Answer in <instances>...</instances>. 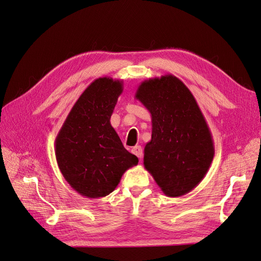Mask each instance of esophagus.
<instances>
[{
	"instance_id": "34e87169",
	"label": "esophagus",
	"mask_w": 261,
	"mask_h": 261,
	"mask_svg": "<svg viewBox=\"0 0 261 261\" xmlns=\"http://www.w3.org/2000/svg\"><path fill=\"white\" fill-rule=\"evenodd\" d=\"M132 152L135 154L138 159H141V158H143V154H144V152H143V148H141L140 146H135V147H133L132 148Z\"/></svg>"
}]
</instances>
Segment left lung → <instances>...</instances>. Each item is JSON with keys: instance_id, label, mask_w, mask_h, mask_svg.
<instances>
[{"instance_id": "1", "label": "left lung", "mask_w": 261, "mask_h": 261, "mask_svg": "<svg viewBox=\"0 0 261 261\" xmlns=\"http://www.w3.org/2000/svg\"><path fill=\"white\" fill-rule=\"evenodd\" d=\"M135 98L151 114L145 169L165 196L180 197L193 191L215 155L212 135L193 93L177 77L168 74L144 81Z\"/></svg>"}]
</instances>
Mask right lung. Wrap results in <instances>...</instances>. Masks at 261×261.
Masks as SVG:
<instances>
[{"mask_svg":"<svg viewBox=\"0 0 261 261\" xmlns=\"http://www.w3.org/2000/svg\"><path fill=\"white\" fill-rule=\"evenodd\" d=\"M123 81L100 77L75 102L55 139V158L67 183L82 196L111 194L138 158L122 144L110 118Z\"/></svg>","mask_w":261,"mask_h":261,"instance_id":"1","label":"right lung"}]
</instances>
